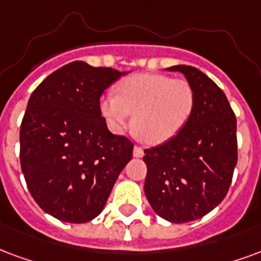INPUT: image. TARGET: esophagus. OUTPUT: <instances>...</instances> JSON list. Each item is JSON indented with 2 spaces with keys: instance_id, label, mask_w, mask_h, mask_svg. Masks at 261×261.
Returning a JSON list of instances; mask_svg holds the SVG:
<instances>
[{
  "instance_id": "obj_1",
  "label": "esophagus",
  "mask_w": 261,
  "mask_h": 261,
  "mask_svg": "<svg viewBox=\"0 0 261 261\" xmlns=\"http://www.w3.org/2000/svg\"><path fill=\"white\" fill-rule=\"evenodd\" d=\"M133 155L136 156V158H142V156H144V149H142L141 146H134Z\"/></svg>"
}]
</instances>
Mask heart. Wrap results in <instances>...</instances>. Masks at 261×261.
<instances>
[{
	"label": "heart",
	"mask_w": 261,
	"mask_h": 261,
	"mask_svg": "<svg viewBox=\"0 0 261 261\" xmlns=\"http://www.w3.org/2000/svg\"><path fill=\"white\" fill-rule=\"evenodd\" d=\"M101 112L117 134L133 113L131 128L149 145L173 140L190 120L195 91L184 79L165 74H136L117 83L116 95L101 98Z\"/></svg>",
	"instance_id": "b5f03b06"
}]
</instances>
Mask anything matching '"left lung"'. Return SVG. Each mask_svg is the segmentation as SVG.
<instances>
[{"label":"left lung","mask_w":261,"mask_h":261,"mask_svg":"<svg viewBox=\"0 0 261 261\" xmlns=\"http://www.w3.org/2000/svg\"><path fill=\"white\" fill-rule=\"evenodd\" d=\"M166 70L182 73L192 86L194 112L173 140L144 150V191L158 216L181 224L203 217L228 192L238 162L237 117L223 90L203 71L187 65Z\"/></svg>","instance_id":"1"}]
</instances>
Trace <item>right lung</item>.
<instances>
[{"instance_id":"1","label":"right lung","mask_w":261,"mask_h":261,"mask_svg":"<svg viewBox=\"0 0 261 261\" xmlns=\"http://www.w3.org/2000/svg\"><path fill=\"white\" fill-rule=\"evenodd\" d=\"M125 71L76 61L33 91L20 125V166L45 213L82 224L103 210L116 179L133 158V142L115 136L99 98Z\"/></svg>"}]
</instances>
